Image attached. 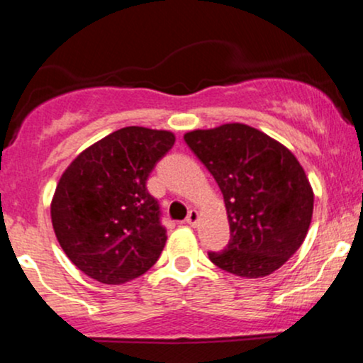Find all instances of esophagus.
Wrapping results in <instances>:
<instances>
[{"label":"esophagus","mask_w":363,"mask_h":363,"mask_svg":"<svg viewBox=\"0 0 363 363\" xmlns=\"http://www.w3.org/2000/svg\"><path fill=\"white\" fill-rule=\"evenodd\" d=\"M199 222V213L198 210H191L189 213H187V218H186V223L191 225V227H196Z\"/></svg>","instance_id":"1"}]
</instances>
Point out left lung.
Listing matches in <instances>:
<instances>
[{
    "label": "left lung",
    "mask_w": 363,
    "mask_h": 363,
    "mask_svg": "<svg viewBox=\"0 0 363 363\" xmlns=\"http://www.w3.org/2000/svg\"><path fill=\"white\" fill-rule=\"evenodd\" d=\"M187 147L223 194L230 240L210 261L245 278L268 277L297 252L312 220L314 193L289 148L259 129L232 123L186 133Z\"/></svg>",
    "instance_id": "1"
}]
</instances>
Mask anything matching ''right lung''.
<instances>
[{
	"mask_svg": "<svg viewBox=\"0 0 363 363\" xmlns=\"http://www.w3.org/2000/svg\"><path fill=\"white\" fill-rule=\"evenodd\" d=\"M174 141L170 131L128 126L91 145L65 170L51 203L54 234L86 277L119 285L160 257L167 230L147 179Z\"/></svg>",
	"mask_w": 363,
	"mask_h": 363,
	"instance_id": "add662e5",
	"label": "right lung"
}]
</instances>
